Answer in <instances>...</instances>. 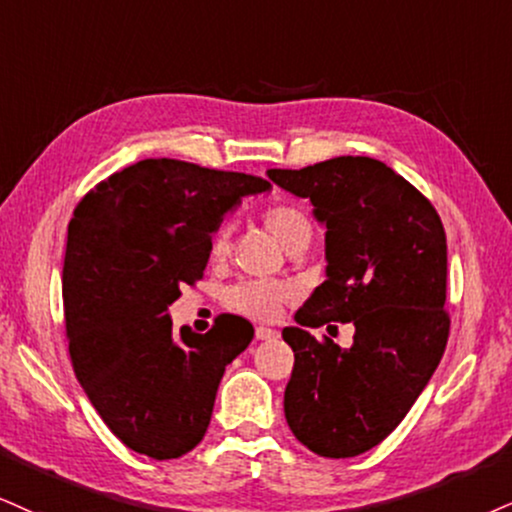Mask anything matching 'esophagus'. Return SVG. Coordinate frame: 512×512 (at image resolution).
I'll return each mask as SVG.
<instances>
[{
    "label": "esophagus",
    "mask_w": 512,
    "mask_h": 512,
    "mask_svg": "<svg viewBox=\"0 0 512 512\" xmlns=\"http://www.w3.org/2000/svg\"><path fill=\"white\" fill-rule=\"evenodd\" d=\"M256 339H261V342H270V339H277V330H270L266 325H258Z\"/></svg>",
    "instance_id": "esophagus-1"
}]
</instances>
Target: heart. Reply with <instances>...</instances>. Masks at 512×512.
<instances>
[{
	"mask_svg": "<svg viewBox=\"0 0 512 512\" xmlns=\"http://www.w3.org/2000/svg\"><path fill=\"white\" fill-rule=\"evenodd\" d=\"M263 225L280 242L285 249H294L296 244L311 242L313 225L306 218L304 211H299L296 206L277 204L263 211ZM227 246H230V225L223 223L213 232L211 237V256L220 258L225 256ZM292 296V289L282 282H242L235 285L227 292L225 304L232 313L246 315V318H258V320H273L280 315L282 304Z\"/></svg>",
	"mask_w": 512,
	"mask_h": 512,
	"instance_id": "obj_1",
	"label": "heart"
}]
</instances>
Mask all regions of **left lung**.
Here are the masks:
<instances>
[{
	"instance_id": "obj_1",
	"label": "left lung",
	"mask_w": 512,
	"mask_h": 512,
	"mask_svg": "<svg viewBox=\"0 0 512 512\" xmlns=\"http://www.w3.org/2000/svg\"><path fill=\"white\" fill-rule=\"evenodd\" d=\"M268 178L311 201L325 227V282L282 330L294 351L287 425L318 456H358L396 430L444 356V225L418 189L370 156L273 168ZM330 319L357 327L351 350L307 332Z\"/></svg>"
}]
</instances>
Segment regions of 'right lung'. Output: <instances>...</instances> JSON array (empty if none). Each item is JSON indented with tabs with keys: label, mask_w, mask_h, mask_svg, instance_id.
Masks as SVG:
<instances>
[{
	"label": "right lung",
	"mask_w": 512,
	"mask_h": 512,
	"mask_svg": "<svg viewBox=\"0 0 512 512\" xmlns=\"http://www.w3.org/2000/svg\"><path fill=\"white\" fill-rule=\"evenodd\" d=\"M270 182L175 159H144L75 206L63 261L73 370L109 430L156 460L204 439L225 365L254 339L239 315L206 334L173 330L168 306L204 277L211 235Z\"/></svg>",
	"instance_id": "right-lung-1"
}]
</instances>
